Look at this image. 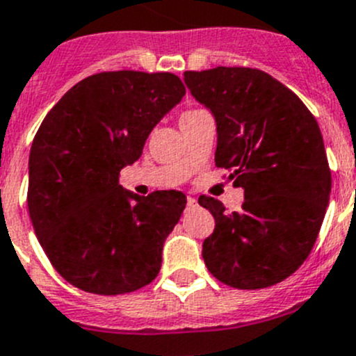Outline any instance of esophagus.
Returning a JSON list of instances; mask_svg holds the SVG:
<instances>
[{
    "label": "esophagus",
    "mask_w": 356,
    "mask_h": 356,
    "mask_svg": "<svg viewBox=\"0 0 356 356\" xmlns=\"http://www.w3.org/2000/svg\"><path fill=\"white\" fill-rule=\"evenodd\" d=\"M196 205H198L196 198H193V196H188V209H195Z\"/></svg>",
    "instance_id": "esophagus-1"
}]
</instances>
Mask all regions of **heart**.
<instances>
[{
    "mask_svg": "<svg viewBox=\"0 0 356 356\" xmlns=\"http://www.w3.org/2000/svg\"><path fill=\"white\" fill-rule=\"evenodd\" d=\"M200 111H202V109H191V111H186V113H182L181 120H184V118H189V116H195V115H198Z\"/></svg>",
    "mask_w": 356,
    "mask_h": 356,
    "instance_id": "1",
    "label": "heart"
}]
</instances>
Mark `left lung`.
I'll return each mask as SVG.
<instances>
[{"mask_svg": "<svg viewBox=\"0 0 356 356\" xmlns=\"http://www.w3.org/2000/svg\"><path fill=\"white\" fill-rule=\"evenodd\" d=\"M184 81L216 118V165L231 170L245 195L240 212L198 198L216 219L203 261L229 287H271L306 261L329 205L332 177L318 123L294 92L259 69L186 71Z\"/></svg>", "mask_w": 356, "mask_h": 356, "instance_id": "obj_1", "label": "left lung"}]
</instances>
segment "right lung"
Segmentation results:
<instances>
[{"label": "right lung", "mask_w": 356, "mask_h": 356, "mask_svg": "<svg viewBox=\"0 0 356 356\" xmlns=\"http://www.w3.org/2000/svg\"><path fill=\"white\" fill-rule=\"evenodd\" d=\"M184 94L172 72H99L44 116L31 146L27 209L51 266L74 287L118 296L160 273L186 196L134 195L120 186V170L139 160L151 130Z\"/></svg>", "instance_id": "add662e5"}]
</instances>
